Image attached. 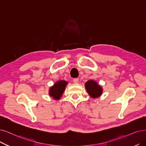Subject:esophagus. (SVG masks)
Wrapping results in <instances>:
<instances>
[{
	"label": "esophagus",
	"mask_w": 146,
	"mask_h": 146,
	"mask_svg": "<svg viewBox=\"0 0 146 146\" xmlns=\"http://www.w3.org/2000/svg\"><path fill=\"white\" fill-rule=\"evenodd\" d=\"M78 81H79V79L78 78H74L73 79V82L74 83H78Z\"/></svg>",
	"instance_id": "esophagus-1"
}]
</instances>
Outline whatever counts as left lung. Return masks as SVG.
Segmentation results:
<instances>
[{"label": "left lung", "instance_id": "1", "mask_svg": "<svg viewBox=\"0 0 146 146\" xmlns=\"http://www.w3.org/2000/svg\"><path fill=\"white\" fill-rule=\"evenodd\" d=\"M85 87L87 93L91 98H96L100 97L102 93V87L94 80H89L85 83Z\"/></svg>", "mask_w": 146, "mask_h": 146}]
</instances>
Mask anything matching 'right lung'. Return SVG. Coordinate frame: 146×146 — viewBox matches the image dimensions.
<instances>
[{
	"label": "right lung",
	"instance_id": "right-lung-1",
	"mask_svg": "<svg viewBox=\"0 0 146 146\" xmlns=\"http://www.w3.org/2000/svg\"><path fill=\"white\" fill-rule=\"evenodd\" d=\"M68 82L65 80L58 81L51 86L49 90V95L51 97H53L54 100H59L60 97L62 96L63 93L65 91Z\"/></svg>",
	"mask_w": 146,
	"mask_h": 146
}]
</instances>
